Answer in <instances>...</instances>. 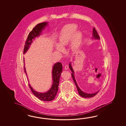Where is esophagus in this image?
<instances>
[{
	"label": "esophagus",
	"mask_w": 126,
	"mask_h": 126,
	"mask_svg": "<svg viewBox=\"0 0 126 126\" xmlns=\"http://www.w3.org/2000/svg\"><path fill=\"white\" fill-rule=\"evenodd\" d=\"M64 69H65V70H67V69H68V65H65V66H64Z\"/></svg>",
	"instance_id": "34e87169"
}]
</instances>
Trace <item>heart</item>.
I'll return each instance as SVG.
<instances>
[{
	"label": "heart",
	"instance_id": "obj_1",
	"mask_svg": "<svg viewBox=\"0 0 126 126\" xmlns=\"http://www.w3.org/2000/svg\"><path fill=\"white\" fill-rule=\"evenodd\" d=\"M77 29V26L71 24L65 26L62 29L59 37V44L55 45L57 51L62 53L64 52V47L68 44L71 39L74 37L71 42V48L73 50H76L79 48L81 44L82 33L78 31L74 36Z\"/></svg>",
	"mask_w": 126,
	"mask_h": 126
}]
</instances>
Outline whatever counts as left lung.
Instances as JSON below:
<instances>
[{
  "mask_svg": "<svg viewBox=\"0 0 126 126\" xmlns=\"http://www.w3.org/2000/svg\"><path fill=\"white\" fill-rule=\"evenodd\" d=\"M93 37H92V39H95V40H99V39H100L99 36L98 34L97 33V31L95 30V28H93ZM69 68L70 69L71 71L72 72V73H71L72 77V78H73V81H74V83H75V85H76V87L77 88V91H78V93H79V95H80L81 96H82V97H84V98H91V97H93V96H94L95 95L97 94L98 92H99V90L98 91L96 92L93 93H84V92H83L79 88V86H78V84H77V81L76 80L75 76L74 75V74L75 73H74V71L73 69V67L72 66V64H71V62H70V63L69 64Z\"/></svg>",
  "mask_w": 126,
  "mask_h": 126,
  "instance_id": "1",
  "label": "left lung"
}]
</instances>
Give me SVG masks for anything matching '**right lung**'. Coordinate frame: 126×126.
Returning a JSON list of instances; mask_svg holds the SVG:
<instances>
[{
    "label": "right lung",
    "mask_w": 126,
    "mask_h": 126,
    "mask_svg": "<svg viewBox=\"0 0 126 126\" xmlns=\"http://www.w3.org/2000/svg\"><path fill=\"white\" fill-rule=\"evenodd\" d=\"M48 22H43L39 23L35 27L33 28V30L29 33L27 40L25 42L23 53L25 54L28 51L29 48L31 47V44L33 42V40L35 39V38L38 37L40 36L42 33V31L46 28L48 25ZM24 68L25 73H26L27 79V72L26 70V68L25 67L24 59ZM62 71V64L60 62H57L53 65L52 69V79L53 84L50 88L46 93H40L34 90L32 87L31 86V84H29V87L31 89V91L33 93V95L37 97L39 99L44 101H50L53 100L56 97L58 89V86L60 80V78L61 73ZM29 81V80H28Z\"/></svg>",
    "instance_id": "right-lung-1"
}]
</instances>
